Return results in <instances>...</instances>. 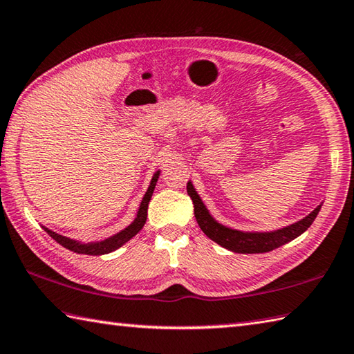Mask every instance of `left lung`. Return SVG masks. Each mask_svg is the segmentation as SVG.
I'll return each mask as SVG.
<instances>
[{
    "label": "left lung",
    "mask_w": 354,
    "mask_h": 354,
    "mask_svg": "<svg viewBox=\"0 0 354 354\" xmlns=\"http://www.w3.org/2000/svg\"><path fill=\"white\" fill-rule=\"evenodd\" d=\"M187 194L194 201L195 207V218L201 227L203 232L209 236L210 240L220 244V246L226 248L236 254H263L274 250L280 246H283L288 241L297 239L305 230L311 226L313 221L320 210V205L314 209L310 215L305 216L304 220L286 226L283 229L274 230V232H241V230H235L223 226L218 221H215L209 210L205 209L201 198L196 194L194 185L189 181L187 183Z\"/></svg>",
    "instance_id": "obj_1"
}]
</instances>
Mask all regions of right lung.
I'll use <instances>...</instances> for the list:
<instances>
[{
	"label": "right lung",
	"instance_id": "right-lung-1",
	"mask_svg": "<svg viewBox=\"0 0 354 354\" xmlns=\"http://www.w3.org/2000/svg\"><path fill=\"white\" fill-rule=\"evenodd\" d=\"M158 178H159V171H156L155 175L151 178V183L149 185V190L145 192V195L142 198V203L139 205V210H138V216L134 218V221L130 224V226L125 227L124 230H120L119 234H115L110 239H106L104 241H95V243H80V241H75V240H71L68 236H63L53 232V230H49L48 227H44V230L53 236V239L62 244L63 248H66L69 250H73V252L77 254H86V255H104V254H110L113 250L119 249L120 246H124V244L131 240L134 235H136L140 229L144 227V224L147 221V210H149V203L153 195V190H155V185L158 183Z\"/></svg>",
	"mask_w": 354,
	"mask_h": 354
}]
</instances>
